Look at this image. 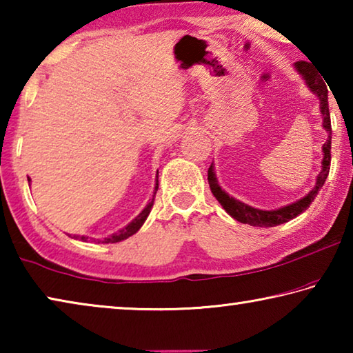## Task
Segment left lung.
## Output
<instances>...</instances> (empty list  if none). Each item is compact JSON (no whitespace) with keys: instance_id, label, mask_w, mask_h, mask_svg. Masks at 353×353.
Segmentation results:
<instances>
[{"instance_id":"obj_1","label":"left lung","mask_w":353,"mask_h":353,"mask_svg":"<svg viewBox=\"0 0 353 353\" xmlns=\"http://www.w3.org/2000/svg\"><path fill=\"white\" fill-rule=\"evenodd\" d=\"M294 67L297 68L299 73L303 76L307 85L310 87L314 94H318L319 101H321V113L324 117V128L328 132V139L325 141V145L322 146V151H324V159H322V171L319 172L318 179H316V185L314 188L310 191V193L302 198L301 201H296L294 204H290L282 208H277V210H259V208L249 207L243 202L236 201L234 198H230L225 191L221 190L218 185L216 177H214L213 172V163L208 168V183H210V190L214 198L218 199L221 205L224 207V210L230 214L232 218H235L236 221H240L243 224H250V225H256V227H274L283 223H288L290 219L296 218L301 214L302 212H305L310 207V204L314 201L318 191L322 188L325 179L328 176V171H330V160H332V123H330V112H328V88L325 85V82L322 77L316 73V71L310 67L308 62H296Z\"/></svg>"}]
</instances>
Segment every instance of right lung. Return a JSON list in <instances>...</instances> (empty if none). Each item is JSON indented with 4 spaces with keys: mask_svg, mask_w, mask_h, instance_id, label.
Here are the masks:
<instances>
[{
    "mask_svg": "<svg viewBox=\"0 0 353 353\" xmlns=\"http://www.w3.org/2000/svg\"><path fill=\"white\" fill-rule=\"evenodd\" d=\"M157 174H159V171H157ZM28 181H31V179L28 177ZM157 188H159V179H157V183H155V191H157ZM154 194H155V193H154ZM152 205H154V198H152L151 201H149V204L145 207V210H143V212L139 214V216H137L129 225H126V227H124V229L117 232V234H113V235L107 236V238H104V240H99V241H101V243H118V241L126 240V238H129L130 235H134L135 232L139 230L140 227L143 225V223H145V221H146L148 214H149V212H151ZM81 240L85 241V236H81Z\"/></svg>",
    "mask_w": 353,
    "mask_h": 353,
    "instance_id": "obj_1",
    "label": "right lung"
}]
</instances>
